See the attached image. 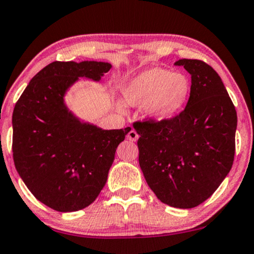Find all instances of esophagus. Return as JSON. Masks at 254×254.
Here are the masks:
<instances>
[{
	"mask_svg": "<svg viewBox=\"0 0 254 254\" xmlns=\"http://www.w3.org/2000/svg\"><path fill=\"white\" fill-rule=\"evenodd\" d=\"M127 139L130 140V141H137V140L139 139V134L134 130H131L127 133Z\"/></svg>",
	"mask_w": 254,
	"mask_h": 254,
	"instance_id": "1",
	"label": "esophagus"
}]
</instances>
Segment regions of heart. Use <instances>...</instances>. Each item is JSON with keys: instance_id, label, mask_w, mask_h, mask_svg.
<instances>
[{"instance_id": "1", "label": "heart", "mask_w": 254, "mask_h": 254, "mask_svg": "<svg viewBox=\"0 0 254 254\" xmlns=\"http://www.w3.org/2000/svg\"><path fill=\"white\" fill-rule=\"evenodd\" d=\"M190 90L191 82L186 74L155 66L128 79L123 98L130 106H143L149 119L161 122L172 119L184 108Z\"/></svg>"}]
</instances>
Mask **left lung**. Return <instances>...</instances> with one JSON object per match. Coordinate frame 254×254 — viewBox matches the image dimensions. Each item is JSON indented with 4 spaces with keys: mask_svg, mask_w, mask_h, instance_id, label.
Listing matches in <instances>:
<instances>
[{
    "mask_svg": "<svg viewBox=\"0 0 254 254\" xmlns=\"http://www.w3.org/2000/svg\"><path fill=\"white\" fill-rule=\"evenodd\" d=\"M191 75L186 108L172 119L135 122L139 164L157 198L178 209L206 200L224 181L235 155L237 114L220 76L202 60L180 59Z\"/></svg>",
    "mask_w": 254,
    "mask_h": 254,
    "instance_id": "8db88e82",
    "label": "left lung"
}]
</instances>
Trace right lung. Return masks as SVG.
Here are the masks:
<instances>
[{"instance_id":"1","label":"right lung","mask_w":254,"mask_h":254,"mask_svg":"<svg viewBox=\"0 0 254 254\" xmlns=\"http://www.w3.org/2000/svg\"><path fill=\"white\" fill-rule=\"evenodd\" d=\"M111 68L101 62H54L30 79L14 106V166L30 192L56 211L82 210L98 197L117 146L131 130L81 122L64 101L78 77L100 81Z\"/></svg>"}]
</instances>
